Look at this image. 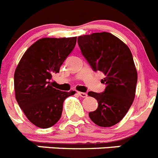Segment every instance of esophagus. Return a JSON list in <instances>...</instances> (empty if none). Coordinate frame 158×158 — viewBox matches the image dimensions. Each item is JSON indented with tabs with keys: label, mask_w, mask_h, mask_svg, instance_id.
<instances>
[{
	"label": "esophagus",
	"mask_w": 158,
	"mask_h": 158,
	"mask_svg": "<svg viewBox=\"0 0 158 158\" xmlns=\"http://www.w3.org/2000/svg\"><path fill=\"white\" fill-rule=\"evenodd\" d=\"M78 95L80 96L81 97H82V98H85V97H87V94H86V93H82V92H77Z\"/></svg>",
	"instance_id": "obj_1"
}]
</instances>
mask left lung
<instances>
[{
  "instance_id": "8db88e82",
  "label": "left lung",
  "mask_w": 158,
  "mask_h": 158,
  "mask_svg": "<svg viewBox=\"0 0 158 158\" xmlns=\"http://www.w3.org/2000/svg\"><path fill=\"white\" fill-rule=\"evenodd\" d=\"M78 44L93 70L105 76L101 80L106 85L104 92L88 93L98 101L89 118L99 126H114L125 117L135 98L137 72L132 53L126 44L107 32L79 36Z\"/></svg>"
}]
</instances>
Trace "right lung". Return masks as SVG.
Masks as SVG:
<instances>
[{"mask_svg": "<svg viewBox=\"0 0 158 158\" xmlns=\"http://www.w3.org/2000/svg\"><path fill=\"white\" fill-rule=\"evenodd\" d=\"M76 44V37L40 39L28 48L16 68V101L37 127L48 129L55 125L61 116L64 101L76 94L56 89L51 82Z\"/></svg>", "mask_w": 158, "mask_h": 158, "instance_id": "1", "label": "right lung"}]
</instances>
